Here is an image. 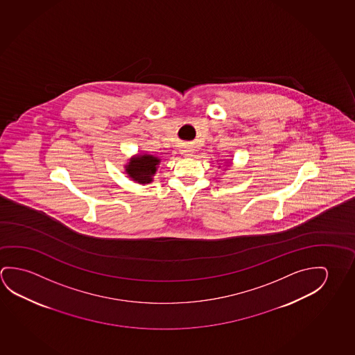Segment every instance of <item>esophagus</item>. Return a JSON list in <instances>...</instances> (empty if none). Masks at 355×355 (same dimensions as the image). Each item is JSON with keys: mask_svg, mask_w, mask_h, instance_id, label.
Returning <instances> with one entry per match:
<instances>
[{"mask_svg": "<svg viewBox=\"0 0 355 355\" xmlns=\"http://www.w3.org/2000/svg\"><path fill=\"white\" fill-rule=\"evenodd\" d=\"M181 154H184V155H186V157H189V155H191L192 150H190V149H187V148H185V149H182V150H181Z\"/></svg>", "mask_w": 355, "mask_h": 355, "instance_id": "esophagus-1", "label": "esophagus"}]
</instances>
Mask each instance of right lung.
Instances as JSON below:
<instances>
[{
  "label": "right lung",
  "instance_id": "add662e5",
  "mask_svg": "<svg viewBox=\"0 0 355 355\" xmlns=\"http://www.w3.org/2000/svg\"><path fill=\"white\" fill-rule=\"evenodd\" d=\"M160 159L150 154H138L130 159L125 164V173L132 180L138 184H149L152 182L153 176L158 170Z\"/></svg>",
  "mask_w": 355,
  "mask_h": 355
}]
</instances>
